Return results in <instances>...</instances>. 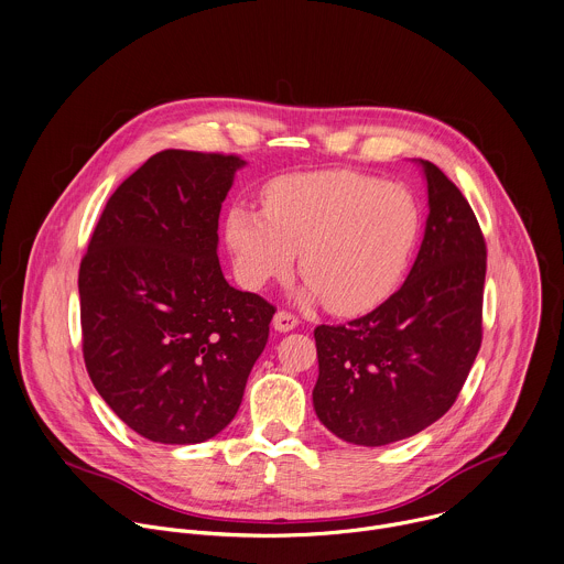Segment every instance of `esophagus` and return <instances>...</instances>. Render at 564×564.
Instances as JSON below:
<instances>
[{
  "label": "esophagus",
  "mask_w": 564,
  "mask_h": 564,
  "mask_svg": "<svg viewBox=\"0 0 564 564\" xmlns=\"http://www.w3.org/2000/svg\"><path fill=\"white\" fill-rule=\"evenodd\" d=\"M300 324V319L295 315H291L289 311H278L273 317V328L280 333H289Z\"/></svg>",
  "instance_id": "34e87169"
}]
</instances>
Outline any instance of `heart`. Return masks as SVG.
Returning <instances> with one entry per match:
<instances>
[{"label": "heart", "mask_w": 564, "mask_h": 564, "mask_svg": "<svg viewBox=\"0 0 564 564\" xmlns=\"http://www.w3.org/2000/svg\"><path fill=\"white\" fill-rule=\"evenodd\" d=\"M264 209L238 203L225 220L234 271L247 289L284 280L300 251L304 297L337 315L379 306L401 282L421 231L414 194L348 170L282 176Z\"/></svg>", "instance_id": "obj_1"}]
</instances>
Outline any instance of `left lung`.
I'll list each match as a JSON object with an SVG mask.
<instances>
[{
  "label": "left lung",
  "mask_w": 564,
  "mask_h": 564,
  "mask_svg": "<svg viewBox=\"0 0 564 564\" xmlns=\"http://www.w3.org/2000/svg\"><path fill=\"white\" fill-rule=\"evenodd\" d=\"M419 165L430 214L403 286L359 319L315 328L317 419L355 445H388L441 419L482 339L485 238L458 187Z\"/></svg>",
  "instance_id": "1"
}]
</instances>
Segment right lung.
Returning a JSON list of instances; mask_svg holds the SVG:
<instances>
[{
	"label": "right lung",
	"instance_id": "obj_1",
	"mask_svg": "<svg viewBox=\"0 0 564 564\" xmlns=\"http://www.w3.org/2000/svg\"><path fill=\"white\" fill-rule=\"evenodd\" d=\"M236 154L165 150L110 196L79 269L84 359L115 410L154 443L192 445L236 416L275 306L229 286L218 218Z\"/></svg>",
	"mask_w": 564,
	"mask_h": 564
}]
</instances>
